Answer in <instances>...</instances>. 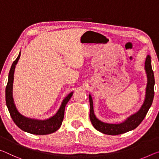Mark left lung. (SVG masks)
Wrapping results in <instances>:
<instances>
[{"label":"left lung","mask_w":159,"mask_h":159,"mask_svg":"<svg viewBox=\"0 0 159 159\" xmlns=\"http://www.w3.org/2000/svg\"><path fill=\"white\" fill-rule=\"evenodd\" d=\"M145 70L147 74V86L146 91V98L141 109L135 113L134 115L130 116L124 122L120 124H108L102 122L98 120L93 112V104L92 98L89 95V100L90 105V120L92 125L95 129L103 134L108 135H118L127 132L129 131L134 129L141 124L143 120L147 115V112L152 106L153 96H154V74L152 67L151 57L148 55L145 61Z\"/></svg>","instance_id":"left-lung-1"}]
</instances>
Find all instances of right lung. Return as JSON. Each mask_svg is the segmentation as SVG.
<instances>
[{"label":"right lung","instance_id":"add662e5","mask_svg":"<svg viewBox=\"0 0 159 159\" xmlns=\"http://www.w3.org/2000/svg\"><path fill=\"white\" fill-rule=\"evenodd\" d=\"M20 57V52L17 59L12 63L11 69H10L8 80H7V84L6 88V102L10 115H11L12 120L17 127L25 132L37 135L52 134V133L56 132L61 127L64 117L65 107H66L67 102L69 101L70 98L72 97L74 93H70V94L68 95V96L62 102L61 107L58 110L57 114L49 119L46 120H37L30 119V118L22 116L21 114H20L16 109V105L14 104L12 93L14 70Z\"/></svg>","mask_w":159,"mask_h":159}]
</instances>
